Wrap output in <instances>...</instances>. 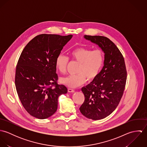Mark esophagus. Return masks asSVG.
<instances>
[{"instance_id":"1","label":"esophagus","mask_w":147,"mask_h":147,"mask_svg":"<svg viewBox=\"0 0 147 147\" xmlns=\"http://www.w3.org/2000/svg\"><path fill=\"white\" fill-rule=\"evenodd\" d=\"M68 92H70V93H74L75 92V90L72 88H68Z\"/></svg>"}]
</instances>
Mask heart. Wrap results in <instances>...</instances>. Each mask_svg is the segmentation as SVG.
Here are the masks:
<instances>
[{
  "instance_id": "1",
  "label": "heart",
  "mask_w": 147,
  "mask_h": 147,
  "mask_svg": "<svg viewBox=\"0 0 147 147\" xmlns=\"http://www.w3.org/2000/svg\"><path fill=\"white\" fill-rule=\"evenodd\" d=\"M71 56L80 64L78 71L79 74L61 78L60 82L68 87L76 88L84 84L86 78L89 80H94L99 75L104 65V53L98 49L92 50L88 47H78L71 52ZM68 62V58L61 54L56 58V68L61 73L64 74Z\"/></svg>"
}]
</instances>
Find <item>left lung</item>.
<instances>
[{
    "label": "left lung",
    "instance_id": "8db88e82",
    "mask_svg": "<svg viewBox=\"0 0 147 147\" xmlns=\"http://www.w3.org/2000/svg\"><path fill=\"white\" fill-rule=\"evenodd\" d=\"M84 38L97 45L104 53V67L98 76L82 88L85 100L81 113L93 120L105 118L117 108L123 96L127 80L124 58L108 38L85 35Z\"/></svg>",
    "mask_w": 147,
    "mask_h": 147
}]
</instances>
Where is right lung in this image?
<instances>
[{"mask_svg":"<svg viewBox=\"0 0 147 147\" xmlns=\"http://www.w3.org/2000/svg\"><path fill=\"white\" fill-rule=\"evenodd\" d=\"M72 36L40 34L21 53L16 69L15 86L23 107L36 118L53 115L58 108L59 96L67 93L64 85L57 83L55 60Z\"/></svg>","mask_w":147,"mask_h":147,"instance_id":"right-lung-1","label":"right lung"}]
</instances>
